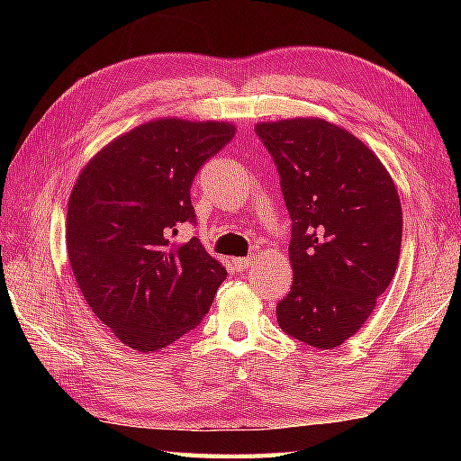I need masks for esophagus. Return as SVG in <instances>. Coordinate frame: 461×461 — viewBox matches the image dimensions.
<instances>
[{
    "label": "esophagus",
    "instance_id": "obj_1",
    "mask_svg": "<svg viewBox=\"0 0 461 461\" xmlns=\"http://www.w3.org/2000/svg\"><path fill=\"white\" fill-rule=\"evenodd\" d=\"M231 264H233V268H236L238 272H244L246 268L252 267V258H233Z\"/></svg>",
    "mask_w": 461,
    "mask_h": 461
}]
</instances>
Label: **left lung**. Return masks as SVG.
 Here are the masks:
<instances>
[{
  "label": "left lung",
  "instance_id": "obj_1",
  "mask_svg": "<svg viewBox=\"0 0 461 461\" xmlns=\"http://www.w3.org/2000/svg\"><path fill=\"white\" fill-rule=\"evenodd\" d=\"M275 160L291 217L293 286L280 330L331 349L360 330L401 256L402 212L393 178L368 146L323 120L254 128Z\"/></svg>",
  "mask_w": 461,
  "mask_h": 461
}]
</instances>
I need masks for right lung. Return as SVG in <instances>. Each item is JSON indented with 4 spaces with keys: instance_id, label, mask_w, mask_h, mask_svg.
<instances>
[{
    "instance_id": "1",
    "label": "right lung",
    "mask_w": 461,
    "mask_h": 461,
    "mask_svg": "<svg viewBox=\"0 0 461 461\" xmlns=\"http://www.w3.org/2000/svg\"><path fill=\"white\" fill-rule=\"evenodd\" d=\"M231 123L156 120L107 144L68 199L67 252L85 301L115 338L156 352L197 327L228 276L197 238L191 185Z\"/></svg>"
}]
</instances>
